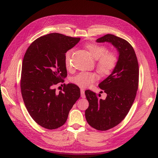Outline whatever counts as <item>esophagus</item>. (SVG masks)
Here are the masks:
<instances>
[{
    "mask_svg": "<svg viewBox=\"0 0 158 158\" xmlns=\"http://www.w3.org/2000/svg\"><path fill=\"white\" fill-rule=\"evenodd\" d=\"M81 95L82 98H85V90L83 88H81Z\"/></svg>",
    "mask_w": 158,
    "mask_h": 158,
    "instance_id": "34e87169",
    "label": "esophagus"
}]
</instances>
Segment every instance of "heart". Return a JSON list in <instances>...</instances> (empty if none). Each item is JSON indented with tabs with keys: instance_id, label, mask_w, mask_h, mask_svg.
Returning <instances> with one entry per match:
<instances>
[{
	"instance_id": "obj_1",
	"label": "heart",
	"mask_w": 158,
	"mask_h": 158,
	"mask_svg": "<svg viewBox=\"0 0 158 158\" xmlns=\"http://www.w3.org/2000/svg\"><path fill=\"white\" fill-rule=\"evenodd\" d=\"M86 48L94 59L96 60V66L98 72L102 76L110 75L115 69L118 63V57L115 52L107 51L106 47L96 44H88ZM72 51H68L64 55V65L66 69L70 67V60ZM98 79L95 73L81 72L74 76L72 81L77 85L86 88L93 84Z\"/></svg>"
}]
</instances>
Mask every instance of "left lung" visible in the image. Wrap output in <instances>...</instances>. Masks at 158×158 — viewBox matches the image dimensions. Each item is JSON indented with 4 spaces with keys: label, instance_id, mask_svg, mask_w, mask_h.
<instances>
[{
    "label": "left lung",
    "instance_id": "obj_1",
    "mask_svg": "<svg viewBox=\"0 0 158 158\" xmlns=\"http://www.w3.org/2000/svg\"><path fill=\"white\" fill-rule=\"evenodd\" d=\"M96 41L111 43L119 52L115 69L98 85L107 94L104 100L92 91H85L89 102L85 111L87 122L97 130L107 131L125 118L133 104L138 88L139 66L135 50L126 40L107 34Z\"/></svg>",
    "mask_w": 158,
    "mask_h": 158
}]
</instances>
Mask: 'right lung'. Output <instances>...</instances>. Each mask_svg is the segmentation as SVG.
I'll list each match as a JSON object with an SVG mask.
<instances>
[{"label": "right lung", "mask_w": 158, "mask_h": 158, "mask_svg": "<svg viewBox=\"0 0 158 158\" xmlns=\"http://www.w3.org/2000/svg\"><path fill=\"white\" fill-rule=\"evenodd\" d=\"M81 40L51 33L35 40L25 53L20 88L23 100L32 118L48 129L60 127L81 96L74 84H63L59 93L54 86L67 76L64 55Z\"/></svg>", "instance_id": "obj_1"}]
</instances>
